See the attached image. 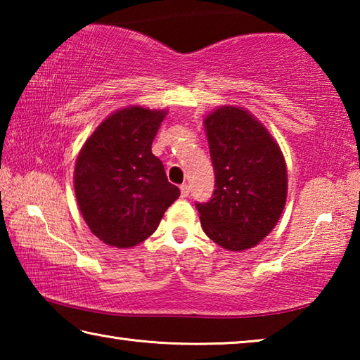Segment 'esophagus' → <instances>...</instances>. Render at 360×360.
<instances>
[{
  "label": "esophagus",
  "instance_id": "34e87169",
  "mask_svg": "<svg viewBox=\"0 0 360 360\" xmlns=\"http://www.w3.org/2000/svg\"><path fill=\"white\" fill-rule=\"evenodd\" d=\"M188 193H191V187H188V184H182L181 186V195H182V197H188Z\"/></svg>",
  "mask_w": 360,
  "mask_h": 360
}]
</instances>
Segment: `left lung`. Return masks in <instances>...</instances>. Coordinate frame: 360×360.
Segmentation results:
<instances>
[{
  "label": "left lung",
  "instance_id": "left-lung-1",
  "mask_svg": "<svg viewBox=\"0 0 360 360\" xmlns=\"http://www.w3.org/2000/svg\"><path fill=\"white\" fill-rule=\"evenodd\" d=\"M216 188L197 203L205 233L227 251L259 245L281 217L288 169L275 139L243 108L221 106L205 119Z\"/></svg>",
  "mask_w": 360,
  "mask_h": 360
}]
</instances>
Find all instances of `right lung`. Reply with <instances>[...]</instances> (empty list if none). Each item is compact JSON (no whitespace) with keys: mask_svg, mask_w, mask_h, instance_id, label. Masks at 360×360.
Here are the masks:
<instances>
[{"mask_svg":"<svg viewBox=\"0 0 360 360\" xmlns=\"http://www.w3.org/2000/svg\"><path fill=\"white\" fill-rule=\"evenodd\" d=\"M167 111L119 109L96 127L75 167L79 210L92 233L114 248H133L154 233L179 197L152 141Z\"/></svg>","mask_w":360,"mask_h":360,"instance_id":"right-lung-1","label":"right lung"}]
</instances>
